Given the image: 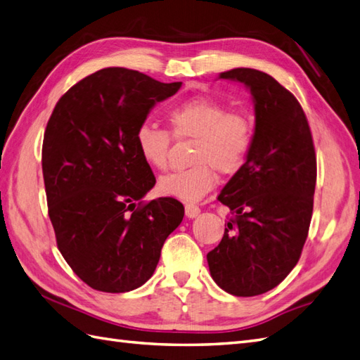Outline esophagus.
<instances>
[{"mask_svg": "<svg viewBox=\"0 0 360 360\" xmlns=\"http://www.w3.org/2000/svg\"><path fill=\"white\" fill-rule=\"evenodd\" d=\"M185 212L188 218H195L200 214V207L195 205H186L185 206Z\"/></svg>", "mask_w": 360, "mask_h": 360, "instance_id": "34e87169", "label": "esophagus"}]
</instances>
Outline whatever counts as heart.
I'll use <instances>...</instances> for the list:
<instances>
[{
  "instance_id": "heart-1",
  "label": "heart",
  "mask_w": 360,
  "mask_h": 360,
  "mask_svg": "<svg viewBox=\"0 0 360 360\" xmlns=\"http://www.w3.org/2000/svg\"><path fill=\"white\" fill-rule=\"evenodd\" d=\"M168 124L175 139L194 140L188 169L166 174L159 180L162 194L186 203L203 198L215 186L217 174H233L246 162L253 142V122L246 112L229 110L205 96L183 101L168 111ZM137 151L153 169H165L171 134L154 124L140 125Z\"/></svg>"
}]
</instances>
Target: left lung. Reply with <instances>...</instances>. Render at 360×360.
<instances>
[{"mask_svg": "<svg viewBox=\"0 0 360 360\" xmlns=\"http://www.w3.org/2000/svg\"><path fill=\"white\" fill-rule=\"evenodd\" d=\"M220 77L250 90L255 134L246 163L218 195L233 217L207 253V264L224 292L257 296L283 283L301 258L313 214L316 153L301 103L270 75L233 68Z\"/></svg>", "mask_w": 360, "mask_h": 360, "instance_id": "obj_1", "label": "left lung"}]
</instances>
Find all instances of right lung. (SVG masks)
I'll use <instances>...</instances> for the list:
<instances>
[{
    "label": "right lung",
    "instance_id": "1",
    "mask_svg": "<svg viewBox=\"0 0 360 360\" xmlns=\"http://www.w3.org/2000/svg\"><path fill=\"white\" fill-rule=\"evenodd\" d=\"M180 86L103 68L60 96L49 119L42 142L49 217L67 264L94 290L124 293L145 284L185 215L172 197L142 201L155 177L136 145L150 110Z\"/></svg>",
    "mask_w": 360,
    "mask_h": 360
}]
</instances>
